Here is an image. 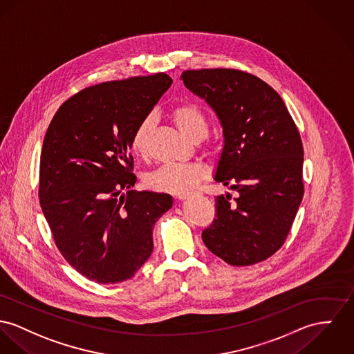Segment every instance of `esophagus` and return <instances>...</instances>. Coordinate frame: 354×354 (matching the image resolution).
Wrapping results in <instances>:
<instances>
[{"label":"esophagus","mask_w":354,"mask_h":354,"mask_svg":"<svg viewBox=\"0 0 354 354\" xmlns=\"http://www.w3.org/2000/svg\"><path fill=\"white\" fill-rule=\"evenodd\" d=\"M189 196H190V194H186V192H180V194L176 195V198L180 199V201H183V199H186V198H189Z\"/></svg>","instance_id":"34e87169"}]
</instances>
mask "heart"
I'll return each mask as SVG.
<instances>
[{
  "label": "heart",
  "instance_id": "1",
  "mask_svg": "<svg viewBox=\"0 0 354 354\" xmlns=\"http://www.w3.org/2000/svg\"><path fill=\"white\" fill-rule=\"evenodd\" d=\"M171 118L178 129L190 140H201L207 133V121L205 113L194 104H183L171 111ZM153 125L151 115L144 117L131 138V148L137 155H144L149 132ZM206 176V168L202 164H164L148 175L147 182L156 190L180 194L192 189Z\"/></svg>",
  "mask_w": 354,
  "mask_h": 354
}]
</instances>
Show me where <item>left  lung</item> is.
Segmentation results:
<instances>
[{"mask_svg":"<svg viewBox=\"0 0 354 354\" xmlns=\"http://www.w3.org/2000/svg\"><path fill=\"white\" fill-rule=\"evenodd\" d=\"M185 86L214 110L223 148L216 182L239 192L216 196V218L202 232L230 266L267 260L284 244L303 198V145L281 97L260 78L233 68L187 70Z\"/></svg>","mask_w":354,"mask_h":354,"instance_id":"8db88e82","label":"left lung"}]
</instances>
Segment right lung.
<instances>
[{"instance_id": "add662e5", "label": "right lung", "mask_w": 354, "mask_h": 354, "mask_svg": "<svg viewBox=\"0 0 354 354\" xmlns=\"http://www.w3.org/2000/svg\"><path fill=\"white\" fill-rule=\"evenodd\" d=\"M171 83L160 73L87 87L59 108L47 129L40 206L63 257L91 281L133 277L153 250L156 221L172 207L169 194L131 190L133 131ZM122 189L129 191L120 196Z\"/></svg>"}]
</instances>
